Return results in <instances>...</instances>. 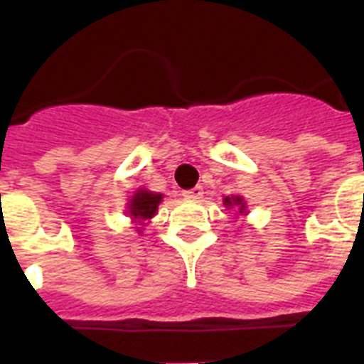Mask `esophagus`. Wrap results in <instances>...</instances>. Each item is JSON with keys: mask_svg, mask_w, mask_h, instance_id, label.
Masks as SVG:
<instances>
[{"mask_svg": "<svg viewBox=\"0 0 364 364\" xmlns=\"http://www.w3.org/2000/svg\"><path fill=\"white\" fill-rule=\"evenodd\" d=\"M203 188L202 187H194L188 188V191H183V196L188 198V200H198V198H202Z\"/></svg>", "mask_w": 364, "mask_h": 364, "instance_id": "1", "label": "esophagus"}]
</instances>
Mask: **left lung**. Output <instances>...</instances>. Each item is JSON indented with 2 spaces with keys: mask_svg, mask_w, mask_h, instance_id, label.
Here are the masks:
<instances>
[{
  "mask_svg": "<svg viewBox=\"0 0 364 364\" xmlns=\"http://www.w3.org/2000/svg\"><path fill=\"white\" fill-rule=\"evenodd\" d=\"M224 205L226 208H237L239 213H247V203L243 202L241 196H226L224 198Z\"/></svg>",
  "mask_w": 364,
  "mask_h": 364,
  "instance_id": "8db88e82",
  "label": "left lung"
}]
</instances>
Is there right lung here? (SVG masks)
I'll return each mask as SVG.
<instances>
[{
  "label": "right lung",
  "instance_id": "obj_1",
  "mask_svg": "<svg viewBox=\"0 0 364 364\" xmlns=\"http://www.w3.org/2000/svg\"><path fill=\"white\" fill-rule=\"evenodd\" d=\"M162 202V194H155V192L149 191H140L134 192V196L129 202V215H131L134 220L141 223V220H149L153 218V215L159 209V203Z\"/></svg>",
  "mask_w": 364,
  "mask_h": 364
}]
</instances>
